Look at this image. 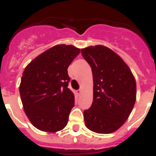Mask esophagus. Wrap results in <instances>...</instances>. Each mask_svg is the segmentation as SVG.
<instances>
[{"mask_svg":"<svg viewBox=\"0 0 156 156\" xmlns=\"http://www.w3.org/2000/svg\"><path fill=\"white\" fill-rule=\"evenodd\" d=\"M77 93H78V95H81V94H82V90L81 89H78V91H77Z\"/></svg>","mask_w":156,"mask_h":156,"instance_id":"obj_1","label":"esophagus"}]
</instances>
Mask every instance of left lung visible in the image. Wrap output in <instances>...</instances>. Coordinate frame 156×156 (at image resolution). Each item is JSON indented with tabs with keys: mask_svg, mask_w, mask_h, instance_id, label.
Masks as SVG:
<instances>
[{
	"mask_svg": "<svg viewBox=\"0 0 156 156\" xmlns=\"http://www.w3.org/2000/svg\"><path fill=\"white\" fill-rule=\"evenodd\" d=\"M92 68L93 101L84 111L89 129L111 133L124 124L136 101V81L130 69L119 55L103 45L81 50Z\"/></svg>",
	"mask_w": 156,
	"mask_h": 156,
	"instance_id": "obj_1",
	"label": "left lung"
}]
</instances>
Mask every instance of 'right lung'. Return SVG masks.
Masks as SVG:
<instances>
[{
  "label": "right lung",
  "mask_w": 156,
  "mask_h": 156,
  "mask_svg": "<svg viewBox=\"0 0 156 156\" xmlns=\"http://www.w3.org/2000/svg\"><path fill=\"white\" fill-rule=\"evenodd\" d=\"M73 45L58 44L39 55L26 67L20 93L24 112L35 127L44 132L61 130L74 106L67 88L69 65L79 54Z\"/></svg>",
  "instance_id": "obj_1"
}]
</instances>
